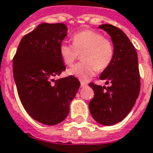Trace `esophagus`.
Instances as JSON below:
<instances>
[{
    "mask_svg": "<svg viewBox=\"0 0 153 153\" xmlns=\"http://www.w3.org/2000/svg\"><path fill=\"white\" fill-rule=\"evenodd\" d=\"M86 85H87V83L83 82V81H80V86H81V87H85Z\"/></svg>",
    "mask_w": 153,
    "mask_h": 153,
    "instance_id": "34e87169",
    "label": "esophagus"
}]
</instances>
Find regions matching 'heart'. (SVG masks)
<instances>
[{"mask_svg": "<svg viewBox=\"0 0 153 153\" xmlns=\"http://www.w3.org/2000/svg\"><path fill=\"white\" fill-rule=\"evenodd\" d=\"M72 41L73 45L60 44L59 53L61 60L66 65L71 66L82 53L83 61L69 68L67 71L68 75L85 81L97 70H105L112 63L115 53L113 42L99 32L85 29L74 34Z\"/></svg>", "mask_w": 153, "mask_h": 153, "instance_id": "obj_1", "label": "heart"}]
</instances>
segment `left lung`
Listing matches in <instances>:
<instances>
[{
    "instance_id": "8db88e82",
    "label": "left lung",
    "mask_w": 153,
    "mask_h": 153,
    "mask_svg": "<svg viewBox=\"0 0 153 153\" xmlns=\"http://www.w3.org/2000/svg\"><path fill=\"white\" fill-rule=\"evenodd\" d=\"M109 34L115 48L112 63L103 71L100 80L111 86L89 83L94 91L89 110L96 121L112 125L125 119L134 106L140 93V80L138 57L134 46L124 32L116 26L105 24L99 26Z\"/></svg>"
}]
</instances>
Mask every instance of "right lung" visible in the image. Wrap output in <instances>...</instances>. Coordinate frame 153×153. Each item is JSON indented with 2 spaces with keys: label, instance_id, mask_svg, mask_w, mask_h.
I'll return each instance as SVG.
<instances>
[{
  "label": "right lung",
  "instance_id": "right-lung-1",
  "mask_svg": "<svg viewBox=\"0 0 153 153\" xmlns=\"http://www.w3.org/2000/svg\"><path fill=\"white\" fill-rule=\"evenodd\" d=\"M66 33L63 23L41 24L22 37L13 59L14 80L24 108L46 125L65 119L80 87L73 76L53 79L65 70L59 47Z\"/></svg>",
  "mask_w": 153,
  "mask_h": 153
}]
</instances>
